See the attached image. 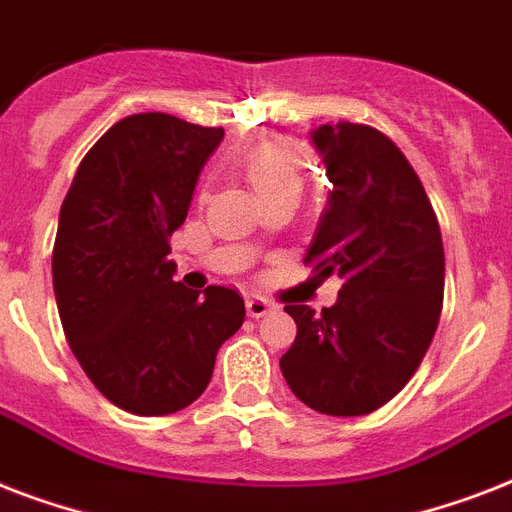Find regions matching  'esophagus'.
<instances>
[{
  "label": "esophagus",
  "instance_id": "34e87169",
  "mask_svg": "<svg viewBox=\"0 0 512 512\" xmlns=\"http://www.w3.org/2000/svg\"><path fill=\"white\" fill-rule=\"evenodd\" d=\"M271 311H273L271 300H265V297H260V295L247 297V313L252 316V319H263L265 313H271Z\"/></svg>",
  "mask_w": 512,
  "mask_h": 512
}]
</instances>
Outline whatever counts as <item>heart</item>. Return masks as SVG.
Segmentation results:
<instances>
[{
  "instance_id": "heart-1",
  "label": "heart",
  "mask_w": 512,
  "mask_h": 512,
  "mask_svg": "<svg viewBox=\"0 0 512 512\" xmlns=\"http://www.w3.org/2000/svg\"><path fill=\"white\" fill-rule=\"evenodd\" d=\"M239 170L244 172L260 201L281 193H300L303 185V167L297 156L279 143H260L249 148L239 159Z\"/></svg>"
}]
</instances>
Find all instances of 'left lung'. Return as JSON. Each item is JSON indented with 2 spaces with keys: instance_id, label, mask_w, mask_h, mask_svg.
I'll return each instance as SVG.
<instances>
[{
  "instance_id": "8db88e82",
  "label": "left lung",
  "mask_w": 512,
  "mask_h": 512,
  "mask_svg": "<svg viewBox=\"0 0 512 512\" xmlns=\"http://www.w3.org/2000/svg\"><path fill=\"white\" fill-rule=\"evenodd\" d=\"M332 199L305 265L340 276L321 316L289 303L297 337L281 372L305 406L356 417L388 404L428 353L444 308V241L420 177L369 124L313 132Z\"/></svg>"
}]
</instances>
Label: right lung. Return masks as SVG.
Masks as SVG:
<instances>
[{
  "label": "right lung",
  "instance_id": "right-lung-1",
  "mask_svg": "<svg viewBox=\"0 0 512 512\" xmlns=\"http://www.w3.org/2000/svg\"><path fill=\"white\" fill-rule=\"evenodd\" d=\"M220 140L223 127L127 116L84 154L60 207V324L84 374L124 412L156 417L193 404L244 321L236 289H185L167 257Z\"/></svg>",
  "mask_w": 512,
  "mask_h": 512
}]
</instances>
